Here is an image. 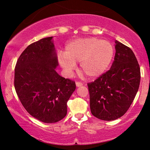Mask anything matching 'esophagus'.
I'll return each instance as SVG.
<instances>
[{
	"mask_svg": "<svg viewBox=\"0 0 150 150\" xmlns=\"http://www.w3.org/2000/svg\"><path fill=\"white\" fill-rule=\"evenodd\" d=\"M76 87H81L83 85V84L80 83V82H76Z\"/></svg>",
	"mask_w": 150,
	"mask_h": 150,
	"instance_id": "1",
	"label": "esophagus"
}]
</instances>
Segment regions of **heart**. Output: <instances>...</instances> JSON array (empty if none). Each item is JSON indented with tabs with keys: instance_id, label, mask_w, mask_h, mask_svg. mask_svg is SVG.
Masks as SVG:
<instances>
[{
	"instance_id": "obj_1",
	"label": "heart",
	"mask_w": 150,
	"mask_h": 150,
	"mask_svg": "<svg viewBox=\"0 0 150 150\" xmlns=\"http://www.w3.org/2000/svg\"><path fill=\"white\" fill-rule=\"evenodd\" d=\"M112 44L96 38L76 39L65 46V53L58 55L59 63L67 76H71L80 62L81 70L89 78L100 76L110 66L114 56Z\"/></svg>"
}]
</instances>
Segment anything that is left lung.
Wrapping results in <instances>:
<instances>
[{
  "label": "left lung",
  "mask_w": 150,
  "mask_h": 150,
  "mask_svg": "<svg viewBox=\"0 0 150 150\" xmlns=\"http://www.w3.org/2000/svg\"><path fill=\"white\" fill-rule=\"evenodd\" d=\"M115 56L109 70L88 83L93 116L112 121L126 113L138 91L140 67L130 48L115 40Z\"/></svg>",
  "instance_id": "left-lung-1"
}]
</instances>
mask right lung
I'll list each match as a JSON object with an SVG mask.
<instances>
[{
	"label": "right lung",
	"mask_w": 150,
	"mask_h": 150,
	"mask_svg": "<svg viewBox=\"0 0 150 150\" xmlns=\"http://www.w3.org/2000/svg\"><path fill=\"white\" fill-rule=\"evenodd\" d=\"M53 37L30 44L16 63L14 87L24 108L44 123L59 122L67 115V102L74 81L56 71L58 60Z\"/></svg>",
	"instance_id": "right-lung-1"
}]
</instances>
